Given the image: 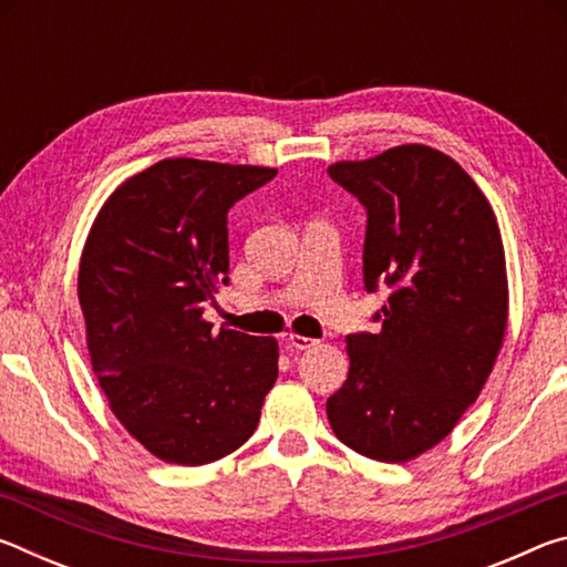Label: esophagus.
Returning a JSON list of instances; mask_svg holds the SVG:
<instances>
[{"label": "esophagus", "mask_w": 567, "mask_h": 567, "mask_svg": "<svg viewBox=\"0 0 567 567\" xmlns=\"http://www.w3.org/2000/svg\"><path fill=\"white\" fill-rule=\"evenodd\" d=\"M287 344H290L292 350H310V348H315V344H318V340L302 338V334H290V338H287Z\"/></svg>", "instance_id": "1"}]
</instances>
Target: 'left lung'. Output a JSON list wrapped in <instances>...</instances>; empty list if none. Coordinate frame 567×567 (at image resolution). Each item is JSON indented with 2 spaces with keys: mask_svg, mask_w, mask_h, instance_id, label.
<instances>
[{
  "mask_svg": "<svg viewBox=\"0 0 567 567\" xmlns=\"http://www.w3.org/2000/svg\"><path fill=\"white\" fill-rule=\"evenodd\" d=\"M328 175L368 213L364 290L390 287L380 332L344 338L350 372L328 398V420L354 453L408 463L450 435L501 352V227L473 177L433 147H392Z\"/></svg>",
  "mask_w": 567,
  "mask_h": 567,
  "instance_id": "1",
  "label": "left lung"
}]
</instances>
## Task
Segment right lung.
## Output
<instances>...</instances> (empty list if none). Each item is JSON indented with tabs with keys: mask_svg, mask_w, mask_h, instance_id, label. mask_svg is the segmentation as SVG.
<instances>
[{
	"mask_svg": "<svg viewBox=\"0 0 567 567\" xmlns=\"http://www.w3.org/2000/svg\"><path fill=\"white\" fill-rule=\"evenodd\" d=\"M270 167L162 159L112 192L80 262L92 370L127 433L165 463L205 465L255 433L275 338L203 320L229 277L227 213Z\"/></svg>",
	"mask_w": 567,
	"mask_h": 567,
	"instance_id": "right-lung-1",
	"label": "right lung"
}]
</instances>
